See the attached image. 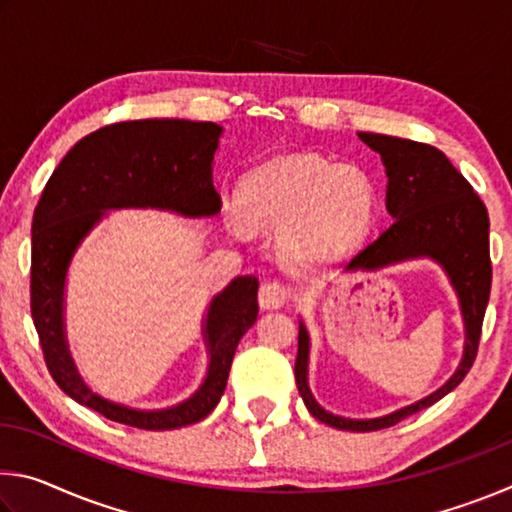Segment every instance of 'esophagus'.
<instances>
[{
	"label": "esophagus",
	"instance_id": "obj_1",
	"mask_svg": "<svg viewBox=\"0 0 512 512\" xmlns=\"http://www.w3.org/2000/svg\"><path fill=\"white\" fill-rule=\"evenodd\" d=\"M289 298V291L280 282H264L259 287V305L262 309H280Z\"/></svg>",
	"mask_w": 512,
	"mask_h": 512
}]
</instances>
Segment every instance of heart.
<instances>
[{
  "mask_svg": "<svg viewBox=\"0 0 512 512\" xmlns=\"http://www.w3.org/2000/svg\"><path fill=\"white\" fill-rule=\"evenodd\" d=\"M237 198L250 225L282 230V257L296 268L341 259L366 235L377 207L366 171L309 153L282 155L250 171ZM230 228L246 232L239 216H232Z\"/></svg>",
  "mask_w": 512,
  "mask_h": 512,
  "instance_id": "1",
  "label": "heart"
}]
</instances>
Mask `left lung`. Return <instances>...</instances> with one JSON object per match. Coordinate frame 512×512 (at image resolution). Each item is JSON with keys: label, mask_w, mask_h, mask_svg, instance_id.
<instances>
[{"label": "left lung", "mask_w": 512, "mask_h": 512, "mask_svg": "<svg viewBox=\"0 0 512 512\" xmlns=\"http://www.w3.org/2000/svg\"><path fill=\"white\" fill-rule=\"evenodd\" d=\"M359 140L379 153L386 169V210L393 223L377 239L359 250L345 271H379L384 266L429 259L443 268L458 298L465 327L463 357L454 375L422 400L406 404L379 418H343L323 409L309 388L311 339L305 320L298 329L296 384L302 402L316 420L345 431H377L393 427L409 415L443 400L470 372L481 339L483 314L488 307L490 266V219L488 210L472 185L454 169L443 151L402 137L359 133Z\"/></svg>", "instance_id": "1"}]
</instances>
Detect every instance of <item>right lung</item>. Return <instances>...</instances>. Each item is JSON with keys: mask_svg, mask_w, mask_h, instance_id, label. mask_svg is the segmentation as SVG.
Listing matches in <instances>:
<instances>
[{"mask_svg": "<svg viewBox=\"0 0 512 512\" xmlns=\"http://www.w3.org/2000/svg\"><path fill=\"white\" fill-rule=\"evenodd\" d=\"M223 128L212 121H121L76 142L45 185L31 223V314L51 377L108 420L137 429H178L203 420L225 391L235 350L257 320V277H235L210 300L201 323L207 372L187 400L167 409H133L94 393L76 368L65 329L72 257L110 210H162L187 219L216 216L212 183Z\"/></svg>", "mask_w": 512, "mask_h": 512, "instance_id": "right-lung-1", "label": "right lung"}]
</instances>
